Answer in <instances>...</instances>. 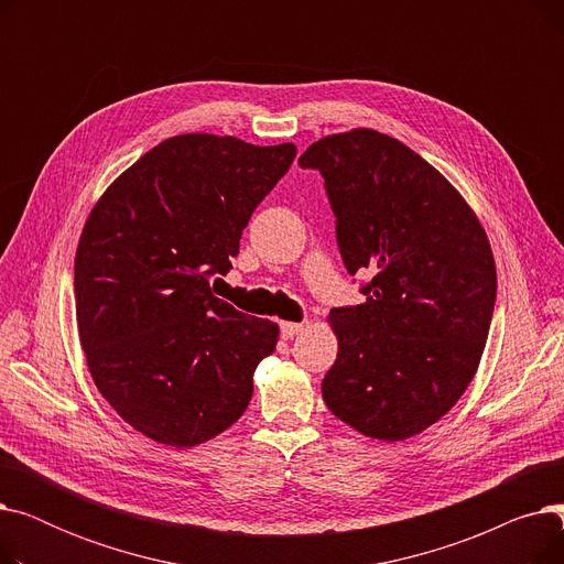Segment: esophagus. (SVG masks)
Wrapping results in <instances>:
<instances>
[{"label":"esophagus","mask_w":564,"mask_h":564,"mask_svg":"<svg viewBox=\"0 0 564 564\" xmlns=\"http://www.w3.org/2000/svg\"><path fill=\"white\" fill-rule=\"evenodd\" d=\"M279 327H281V336L283 338H294L306 327V322H281Z\"/></svg>","instance_id":"obj_1"}]
</instances>
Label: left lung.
Listing matches in <instances>:
<instances>
[{
    "instance_id": "8db88e82",
    "label": "left lung",
    "mask_w": 564,
    "mask_h": 564,
    "mask_svg": "<svg viewBox=\"0 0 564 564\" xmlns=\"http://www.w3.org/2000/svg\"><path fill=\"white\" fill-rule=\"evenodd\" d=\"M300 166L324 177L347 272L372 274L364 304L329 313L338 359L322 398L366 436L421 434L482 359L496 304L487 232L430 162L377 130L324 137Z\"/></svg>"
}]
</instances>
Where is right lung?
Wrapping results in <instances>:
<instances>
[{"instance_id":"1","label":"right lung","mask_w":564,"mask_h":564,"mask_svg":"<svg viewBox=\"0 0 564 564\" xmlns=\"http://www.w3.org/2000/svg\"><path fill=\"white\" fill-rule=\"evenodd\" d=\"M294 143L177 134L139 158L88 215L75 256L79 343L102 398L164 446L228 430L279 327L215 297ZM221 281V279H219Z\"/></svg>"}]
</instances>
